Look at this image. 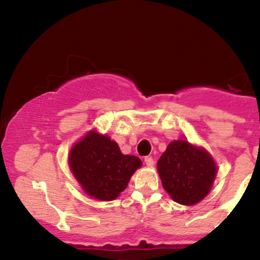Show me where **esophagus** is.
<instances>
[{"instance_id": "obj_1", "label": "esophagus", "mask_w": 260, "mask_h": 260, "mask_svg": "<svg viewBox=\"0 0 260 260\" xmlns=\"http://www.w3.org/2000/svg\"><path fill=\"white\" fill-rule=\"evenodd\" d=\"M144 161H145V165L147 166H149V168H151V166H154V159L153 157H150V156H147L144 159Z\"/></svg>"}]
</instances>
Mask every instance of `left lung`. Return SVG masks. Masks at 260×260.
Returning a JSON list of instances; mask_svg holds the SVG:
<instances>
[{"instance_id":"left-lung-1","label":"left lung","mask_w":260,"mask_h":260,"mask_svg":"<svg viewBox=\"0 0 260 260\" xmlns=\"http://www.w3.org/2000/svg\"><path fill=\"white\" fill-rule=\"evenodd\" d=\"M161 183L175 202L199 203L213 187L217 172L211 155L187 140H172L157 161Z\"/></svg>"}]
</instances>
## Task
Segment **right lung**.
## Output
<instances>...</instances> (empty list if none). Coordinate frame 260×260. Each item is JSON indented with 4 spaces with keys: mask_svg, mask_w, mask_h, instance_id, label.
<instances>
[{
    "mask_svg": "<svg viewBox=\"0 0 260 260\" xmlns=\"http://www.w3.org/2000/svg\"><path fill=\"white\" fill-rule=\"evenodd\" d=\"M68 161L86 194L105 202L117 198L142 166L139 157L123 155L115 140L96 131H90L74 144Z\"/></svg>",
    "mask_w": 260,
    "mask_h": 260,
    "instance_id": "obj_1",
    "label": "right lung"
}]
</instances>
